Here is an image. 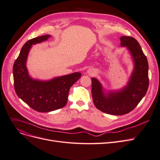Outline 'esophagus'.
<instances>
[{"instance_id": "obj_1", "label": "esophagus", "mask_w": 160, "mask_h": 160, "mask_svg": "<svg viewBox=\"0 0 160 160\" xmlns=\"http://www.w3.org/2000/svg\"><path fill=\"white\" fill-rule=\"evenodd\" d=\"M87 73L88 74H92L93 73V71L92 70H91V69H88V70L87 71Z\"/></svg>"}]
</instances>
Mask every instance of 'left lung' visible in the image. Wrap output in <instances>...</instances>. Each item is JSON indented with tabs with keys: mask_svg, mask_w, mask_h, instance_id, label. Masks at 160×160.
I'll list each match as a JSON object with an SVG mask.
<instances>
[{
	"mask_svg": "<svg viewBox=\"0 0 160 160\" xmlns=\"http://www.w3.org/2000/svg\"><path fill=\"white\" fill-rule=\"evenodd\" d=\"M121 46H126L134 61V70L128 85L120 91L105 94L100 82L92 78V93L94 105L102 112L112 115H123L133 110L147 93L149 85L147 58L137 40L123 36Z\"/></svg>",
	"mask_w": 160,
	"mask_h": 160,
	"instance_id": "8db88e82",
	"label": "left lung"
}]
</instances>
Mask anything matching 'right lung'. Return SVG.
<instances>
[{
    "mask_svg": "<svg viewBox=\"0 0 160 160\" xmlns=\"http://www.w3.org/2000/svg\"><path fill=\"white\" fill-rule=\"evenodd\" d=\"M50 37L46 34L27 41L13 66L16 94L31 108L40 112H51L64 107L67 102L69 89L81 77L80 72L60 76L49 81L34 80L30 77L26 61L31 48Z\"/></svg>",
    "mask_w": 160,
    "mask_h": 160,
    "instance_id": "obj_1",
    "label": "right lung"
}]
</instances>
